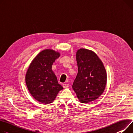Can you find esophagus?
Listing matches in <instances>:
<instances>
[{"label": "esophagus", "mask_w": 133, "mask_h": 133, "mask_svg": "<svg viewBox=\"0 0 133 133\" xmlns=\"http://www.w3.org/2000/svg\"><path fill=\"white\" fill-rule=\"evenodd\" d=\"M63 86L64 88H67L68 86H69V84H66V83H64L63 84Z\"/></svg>", "instance_id": "esophagus-1"}]
</instances>
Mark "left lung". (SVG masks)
<instances>
[{
    "label": "left lung",
    "mask_w": 133,
    "mask_h": 133,
    "mask_svg": "<svg viewBox=\"0 0 133 133\" xmlns=\"http://www.w3.org/2000/svg\"><path fill=\"white\" fill-rule=\"evenodd\" d=\"M78 73L72 88L81 103L94 101L103 93L107 83V74L103 62L90 50L76 52Z\"/></svg>",
    "instance_id": "8db88e82"
}]
</instances>
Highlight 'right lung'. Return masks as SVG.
Instances as JSON below:
<instances>
[{
    "label": "right lung",
    "mask_w": 133,
    "mask_h": 133,
    "mask_svg": "<svg viewBox=\"0 0 133 133\" xmlns=\"http://www.w3.org/2000/svg\"><path fill=\"white\" fill-rule=\"evenodd\" d=\"M60 56L59 52L54 50H44L34 58L26 71L25 79L28 89L34 98L43 104L52 103L64 89L52 69Z\"/></svg>",
    "instance_id": "add662e5"
}]
</instances>
